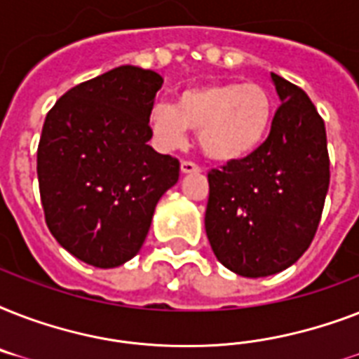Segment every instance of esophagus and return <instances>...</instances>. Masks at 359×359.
I'll return each instance as SVG.
<instances>
[{
    "label": "esophagus",
    "instance_id": "1",
    "mask_svg": "<svg viewBox=\"0 0 359 359\" xmlns=\"http://www.w3.org/2000/svg\"><path fill=\"white\" fill-rule=\"evenodd\" d=\"M180 171H182V173H201V168H199L196 162L184 160V162L180 163Z\"/></svg>",
    "mask_w": 359,
    "mask_h": 359
}]
</instances>
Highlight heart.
<instances>
[{
	"instance_id": "heart-1",
	"label": "heart",
	"mask_w": 359,
	"mask_h": 359,
	"mask_svg": "<svg viewBox=\"0 0 359 359\" xmlns=\"http://www.w3.org/2000/svg\"><path fill=\"white\" fill-rule=\"evenodd\" d=\"M273 115L276 106L268 89L259 83L222 81L186 89L177 106L156 104L149 124L163 149L180 147L188 130H194L199 132L205 156L233 163L261 149L272 130Z\"/></svg>"
}]
</instances>
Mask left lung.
Masks as SVG:
<instances>
[{"instance_id":"left-lung-1","label":"left lung","mask_w":359,"mask_h":359,"mask_svg":"<svg viewBox=\"0 0 359 359\" xmlns=\"http://www.w3.org/2000/svg\"><path fill=\"white\" fill-rule=\"evenodd\" d=\"M281 106L255 154L208 171L205 229L214 255L244 278L278 273L317 233L330 186L323 117L306 93L273 74Z\"/></svg>"}]
</instances>
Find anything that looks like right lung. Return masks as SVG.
I'll return each mask as SVG.
<instances>
[{"mask_svg":"<svg viewBox=\"0 0 359 359\" xmlns=\"http://www.w3.org/2000/svg\"><path fill=\"white\" fill-rule=\"evenodd\" d=\"M162 76L123 65L72 87L46 115L36 177L46 225L76 259L115 268L141 250L180 163L149 145Z\"/></svg>","mask_w":359,"mask_h":359,"instance_id":"add662e5","label":"right lung"}]
</instances>
